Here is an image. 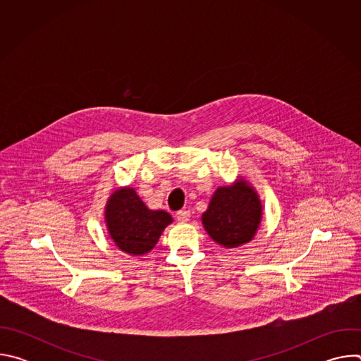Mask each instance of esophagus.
Wrapping results in <instances>:
<instances>
[{
  "label": "esophagus",
  "mask_w": 361,
  "mask_h": 361,
  "mask_svg": "<svg viewBox=\"0 0 361 361\" xmlns=\"http://www.w3.org/2000/svg\"><path fill=\"white\" fill-rule=\"evenodd\" d=\"M176 217H177V220H178L180 223H187V221L190 220L191 214H190L188 210H180V212H177Z\"/></svg>",
  "instance_id": "34e87169"
}]
</instances>
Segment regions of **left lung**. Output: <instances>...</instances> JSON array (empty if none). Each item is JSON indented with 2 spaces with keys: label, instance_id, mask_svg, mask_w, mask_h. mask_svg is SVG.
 Masks as SVG:
<instances>
[{
  "label": "left lung",
  "instance_id": "obj_1",
  "mask_svg": "<svg viewBox=\"0 0 361 361\" xmlns=\"http://www.w3.org/2000/svg\"><path fill=\"white\" fill-rule=\"evenodd\" d=\"M263 221V202L250 181L238 176L231 184L219 187L201 216L204 230L224 248L250 243Z\"/></svg>",
  "mask_w": 361,
  "mask_h": 361
}]
</instances>
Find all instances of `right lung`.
<instances>
[{
    "label": "right lung",
    "instance_id": "obj_1",
    "mask_svg": "<svg viewBox=\"0 0 361 361\" xmlns=\"http://www.w3.org/2000/svg\"><path fill=\"white\" fill-rule=\"evenodd\" d=\"M104 221L118 250L141 257L156 247L173 217L164 210H149L135 190L126 185L116 188L107 198Z\"/></svg>",
    "mask_w": 361,
    "mask_h": 361
}]
</instances>
